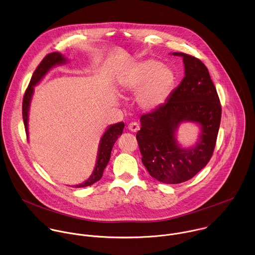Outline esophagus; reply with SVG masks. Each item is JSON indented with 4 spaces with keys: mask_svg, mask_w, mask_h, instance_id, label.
Listing matches in <instances>:
<instances>
[{
    "mask_svg": "<svg viewBox=\"0 0 255 255\" xmlns=\"http://www.w3.org/2000/svg\"><path fill=\"white\" fill-rule=\"evenodd\" d=\"M128 128L132 132H137L140 129V126H139V124L137 122H132V123H130L128 125Z\"/></svg>",
    "mask_w": 255,
    "mask_h": 255,
    "instance_id": "obj_1",
    "label": "esophagus"
}]
</instances>
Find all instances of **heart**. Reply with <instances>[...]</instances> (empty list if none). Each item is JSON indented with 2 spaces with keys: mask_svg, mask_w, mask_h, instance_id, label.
I'll return each mask as SVG.
<instances>
[{
  "mask_svg": "<svg viewBox=\"0 0 255 255\" xmlns=\"http://www.w3.org/2000/svg\"><path fill=\"white\" fill-rule=\"evenodd\" d=\"M176 81L174 71L154 59L135 64L120 80L125 92H138L137 100L145 110L160 107L169 97Z\"/></svg>",
  "mask_w": 255,
  "mask_h": 255,
  "instance_id": "b5f03b06",
  "label": "heart"
}]
</instances>
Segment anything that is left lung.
<instances>
[{
  "instance_id": "1",
  "label": "left lung",
  "mask_w": 255,
  "mask_h": 255,
  "mask_svg": "<svg viewBox=\"0 0 255 255\" xmlns=\"http://www.w3.org/2000/svg\"><path fill=\"white\" fill-rule=\"evenodd\" d=\"M185 77L167 101L141 116V129L136 138L142 163L149 174L164 184H180L195 177L211 160L219 134L222 105L207 66L199 58L183 52ZM185 121L201 125L197 145L181 148L175 131Z\"/></svg>"
}]
</instances>
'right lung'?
I'll return each instance as SVG.
<instances>
[{
    "label": "right lung",
    "instance_id": "add662e5",
    "mask_svg": "<svg viewBox=\"0 0 255 255\" xmlns=\"http://www.w3.org/2000/svg\"><path fill=\"white\" fill-rule=\"evenodd\" d=\"M66 59L64 56L58 52H51L48 53L47 55L44 56V58L40 61V63L37 65L35 68L29 84L24 92L23 99H22V119H23V124H24V129L25 133L27 135V118H28V107L30 103V99L33 93V86L37 84L40 79L45 75V73L54 65L56 64H61L65 62ZM124 123L119 122L117 124L111 125L106 132L103 134L100 144H99V150H98V156H97V161L96 165L94 168V171L92 172L90 178L86 180L84 183L80 185H76L75 188H83V187H88L99 181L102 176H103V171L105 167L107 166L109 160H110V155L112 148L117 141L118 137L121 136L123 129H124Z\"/></svg>",
    "mask_w": 255,
    "mask_h": 255
}]
</instances>
